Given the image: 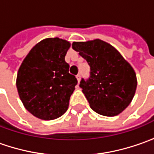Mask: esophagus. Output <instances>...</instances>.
<instances>
[{"instance_id": "esophagus-1", "label": "esophagus", "mask_w": 154, "mask_h": 154, "mask_svg": "<svg viewBox=\"0 0 154 154\" xmlns=\"http://www.w3.org/2000/svg\"><path fill=\"white\" fill-rule=\"evenodd\" d=\"M77 82L79 83V82H80V80H81V76H80V74L77 75Z\"/></svg>"}]
</instances>
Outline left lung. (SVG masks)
Masks as SVG:
<instances>
[{
    "instance_id": "left-lung-1",
    "label": "left lung",
    "mask_w": 154,
    "mask_h": 154,
    "mask_svg": "<svg viewBox=\"0 0 154 154\" xmlns=\"http://www.w3.org/2000/svg\"><path fill=\"white\" fill-rule=\"evenodd\" d=\"M72 48L91 67L90 78L80 82L91 108L106 117L120 114L136 92L137 77L131 64L112 45L100 39L74 42Z\"/></svg>"
}]
</instances>
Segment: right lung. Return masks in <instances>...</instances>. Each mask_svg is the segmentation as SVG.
Masks as SVG:
<instances>
[{
  "label": "right lung",
  "mask_w": 154,
  "mask_h": 154,
  "mask_svg": "<svg viewBox=\"0 0 154 154\" xmlns=\"http://www.w3.org/2000/svg\"><path fill=\"white\" fill-rule=\"evenodd\" d=\"M69 47L70 42L64 39L45 38L32 48L18 69L20 99L26 110L40 119H56L68 110L77 84L65 62Z\"/></svg>",
  "instance_id": "right-lung-1"
}]
</instances>
